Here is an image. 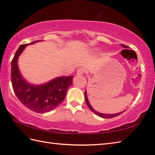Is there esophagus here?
Masks as SVG:
<instances>
[{"label":"esophagus","instance_id":"esophagus-1","mask_svg":"<svg viewBox=\"0 0 155 155\" xmlns=\"http://www.w3.org/2000/svg\"><path fill=\"white\" fill-rule=\"evenodd\" d=\"M85 72V69L83 68H79L77 71V75H83Z\"/></svg>","mask_w":155,"mask_h":155}]
</instances>
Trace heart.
<instances>
[{
	"label": "heart",
	"instance_id": "heart-1",
	"mask_svg": "<svg viewBox=\"0 0 155 155\" xmlns=\"http://www.w3.org/2000/svg\"><path fill=\"white\" fill-rule=\"evenodd\" d=\"M97 49H94V51H97Z\"/></svg>",
	"mask_w": 155,
	"mask_h": 155
}]
</instances>
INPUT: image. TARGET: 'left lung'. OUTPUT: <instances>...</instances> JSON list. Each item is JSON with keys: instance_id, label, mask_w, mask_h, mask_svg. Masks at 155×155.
<instances>
[{"instance_id": "1", "label": "left lung", "mask_w": 155, "mask_h": 155, "mask_svg": "<svg viewBox=\"0 0 155 155\" xmlns=\"http://www.w3.org/2000/svg\"><path fill=\"white\" fill-rule=\"evenodd\" d=\"M121 46H122V47H123L124 48H128L127 46L124 45H123V44H121ZM87 91H85V92H84L85 101H86V103H87V104L88 107L89 108V109H90L92 112H93V113H94V114H96L97 115H98V117H102V118H114V117H117V116H118V115H120V114L123 113V112H124V111H123V112H120V113H115V114H103V113H98V112L95 110L94 109V108H93V107H92V106L91 105L90 103H89V102H88V98H87Z\"/></svg>"}]
</instances>
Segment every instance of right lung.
I'll return each mask as SVG.
<instances>
[{"instance_id": "right-lung-1", "label": "right lung", "mask_w": 155, "mask_h": 155, "mask_svg": "<svg viewBox=\"0 0 155 155\" xmlns=\"http://www.w3.org/2000/svg\"><path fill=\"white\" fill-rule=\"evenodd\" d=\"M40 41H33L30 45ZM28 44L22 45L11 62V82L15 93L25 107L38 113L51 111L62 103L72 84L74 76L55 78L47 83L35 85L28 83L22 77L18 67V57Z\"/></svg>"}]
</instances>
